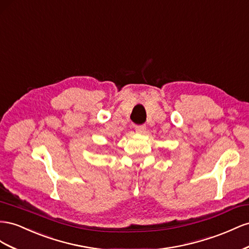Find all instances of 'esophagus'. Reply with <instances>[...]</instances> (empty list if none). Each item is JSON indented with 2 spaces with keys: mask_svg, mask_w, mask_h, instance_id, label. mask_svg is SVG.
<instances>
[{
  "mask_svg": "<svg viewBox=\"0 0 249 249\" xmlns=\"http://www.w3.org/2000/svg\"><path fill=\"white\" fill-rule=\"evenodd\" d=\"M136 131L138 133H145L146 126L145 125H138V126H136Z\"/></svg>",
  "mask_w": 249,
  "mask_h": 249,
  "instance_id": "esophagus-1",
  "label": "esophagus"
}]
</instances>
